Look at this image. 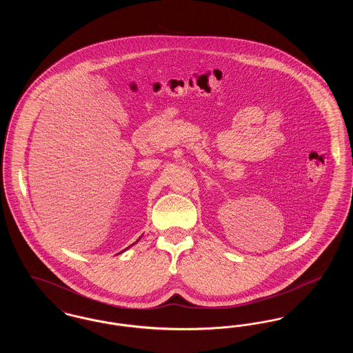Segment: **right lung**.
I'll return each mask as SVG.
<instances>
[{"label":"right lung","mask_w":353,"mask_h":353,"mask_svg":"<svg viewBox=\"0 0 353 353\" xmlns=\"http://www.w3.org/2000/svg\"><path fill=\"white\" fill-rule=\"evenodd\" d=\"M140 238H141V236H140ZM140 238H139V239H140ZM139 239H137V241H136V242H139ZM136 242H134V243H136ZM130 248H131V246H130ZM127 249H128V248H127ZM127 249H125V250H127ZM123 252H124V250H123Z\"/></svg>","instance_id":"add662e5"}]
</instances>
